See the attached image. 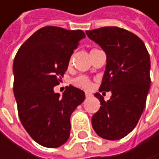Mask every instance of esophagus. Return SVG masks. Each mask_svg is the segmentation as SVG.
I'll return each instance as SVG.
<instances>
[{"mask_svg": "<svg viewBox=\"0 0 159 159\" xmlns=\"http://www.w3.org/2000/svg\"><path fill=\"white\" fill-rule=\"evenodd\" d=\"M85 98H91V94H89V93H85Z\"/></svg>", "mask_w": 159, "mask_h": 159, "instance_id": "1", "label": "esophagus"}]
</instances>
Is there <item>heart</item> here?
Here are the masks:
<instances>
[{"instance_id":"obj_1","label":"heart","mask_w":159,"mask_h":159,"mask_svg":"<svg viewBox=\"0 0 159 159\" xmlns=\"http://www.w3.org/2000/svg\"><path fill=\"white\" fill-rule=\"evenodd\" d=\"M73 84L78 87L84 88V89H89L92 85L90 80L84 75H79V76L75 77L73 80Z\"/></svg>"}]
</instances>
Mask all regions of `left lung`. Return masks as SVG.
Segmentation results:
<instances>
[{
    "label": "left lung",
    "mask_w": 159,
    "mask_h": 159,
    "mask_svg": "<svg viewBox=\"0 0 159 159\" xmlns=\"http://www.w3.org/2000/svg\"><path fill=\"white\" fill-rule=\"evenodd\" d=\"M107 55V64L99 92H111L108 101L96 93L100 109L92 117L97 134L107 140H119L136 126L150 88V57L143 40L117 26H105L85 32Z\"/></svg>",
    "instance_id": "1"
}]
</instances>
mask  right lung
<instances>
[{
	"label": "right lung",
	"mask_w": 159,
	"mask_h": 159,
	"mask_svg": "<svg viewBox=\"0 0 159 159\" xmlns=\"http://www.w3.org/2000/svg\"><path fill=\"white\" fill-rule=\"evenodd\" d=\"M84 38L82 30L45 26L25 40L15 57L14 93L20 120L32 139L45 147L67 142L71 114L84 100V92L73 85L62 97L53 91Z\"/></svg>",
	"instance_id": "1"
}]
</instances>
